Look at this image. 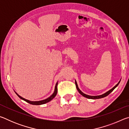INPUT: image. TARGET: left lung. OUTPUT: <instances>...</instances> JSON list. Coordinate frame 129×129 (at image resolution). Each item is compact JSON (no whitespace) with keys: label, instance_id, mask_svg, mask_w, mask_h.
I'll use <instances>...</instances> for the list:
<instances>
[{"label":"left lung","instance_id":"left-lung-1","mask_svg":"<svg viewBox=\"0 0 129 129\" xmlns=\"http://www.w3.org/2000/svg\"><path fill=\"white\" fill-rule=\"evenodd\" d=\"M120 81H121V80L119 81L118 82V83L116 85L114 86V87L112 89H111L110 90H109V91H106V93H105L104 94H102L101 95H88V94H85L82 92V91L80 90V89H79V88H78V85H77V82H76V81L75 80V84H76V88H77V90L78 91V92H79V93L80 94H81L82 96H84V97H86L87 98V99H101V98H104L105 97H106V96L108 95L109 94H110L112 91H113V90H114V89L116 88V87L118 85V84H119Z\"/></svg>","mask_w":129,"mask_h":129}]
</instances>
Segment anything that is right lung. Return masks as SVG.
I'll return each instance as SVG.
<instances>
[{
    "mask_svg": "<svg viewBox=\"0 0 129 129\" xmlns=\"http://www.w3.org/2000/svg\"><path fill=\"white\" fill-rule=\"evenodd\" d=\"M57 85H58V81L57 82V83L56 84V85L55 87H54V92L53 93V94L50 96V97H48L47 99H45V100H41V101H29V100H27L25 99H24L23 97H21L20 95H19L18 94H17L16 91H15V92L16 93V94L17 95V96L21 99V100H24V101H26L28 103H29L30 104H32V105H43V104H45L47 103V102H49V101H51V100H53L54 97H55V96L56 95L57 93Z\"/></svg>",
    "mask_w": 129,
    "mask_h": 129,
    "instance_id": "obj_1",
    "label": "right lung"
}]
</instances>
